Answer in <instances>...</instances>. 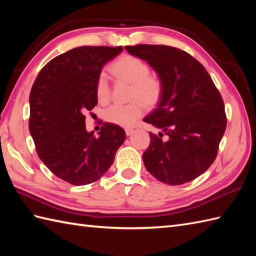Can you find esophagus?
Returning a JSON list of instances; mask_svg holds the SVG:
<instances>
[{
    "instance_id": "1",
    "label": "esophagus",
    "mask_w": 256,
    "mask_h": 256,
    "mask_svg": "<svg viewBox=\"0 0 256 256\" xmlns=\"http://www.w3.org/2000/svg\"><path fill=\"white\" fill-rule=\"evenodd\" d=\"M133 132H134L133 128H125V133H126L128 136H130V135H132Z\"/></svg>"
}]
</instances>
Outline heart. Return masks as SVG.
Here are the masks:
<instances>
[{
	"mask_svg": "<svg viewBox=\"0 0 256 256\" xmlns=\"http://www.w3.org/2000/svg\"><path fill=\"white\" fill-rule=\"evenodd\" d=\"M111 72L118 81L131 84L128 104H113L104 111V118L112 124L130 128L143 116L145 106L152 108L160 101L162 82L158 77L150 76V68L142 59L123 56L111 66ZM96 94L101 103L111 99V86L106 72L98 76Z\"/></svg>",
	"mask_w": 256,
	"mask_h": 256,
	"instance_id": "heart-1",
	"label": "heart"
}]
</instances>
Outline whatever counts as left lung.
Segmentation results:
<instances>
[{
    "mask_svg": "<svg viewBox=\"0 0 256 256\" xmlns=\"http://www.w3.org/2000/svg\"><path fill=\"white\" fill-rule=\"evenodd\" d=\"M125 50L148 62L162 82L158 104L144 122L162 128L150 132L143 162L160 182L182 184L194 180L214 162L226 128L224 103L206 68L178 48L135 45Z\"/></svg>",
    "mask_w": 256,
    "mask_h": 256,
    "instance_id": "left-lung-1",
    "label": "left lung"
}]
</instances>
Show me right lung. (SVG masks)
Masks as SVG:
<instances>
[{
	"label": "right lung",
	"mask_w": 256,
	"mask_h": 256,
	"mask_svg": "<svg viewBox=\"0 0 256 256\" xmlns=\"http://www.w3.org/2000/svg\"><path fill=\"white\" fill-rule=\"evenodd\" d=\"M121 46H82L47 62L30 94V132L37 155L54 175L74 186L101 178L126 138L118 125L104 123L94 136L86 116L98 103L96 84L103 66Z\"/></svg>",
	"instance_id": "obj_1"
}]
</instances>
